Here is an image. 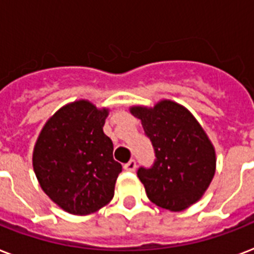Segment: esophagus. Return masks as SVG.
I'll use <instances>...</instances> for the list:
<instances>
[{"label": "esophagus", "mask_w": 254, "mask_h": 254, "mask_svg": "<svg viewBox=\"0 0 254 254\" xmlns=\"http://www.w3.org/2000/svg\"><path fill=\"white\" fill-rule=\"evenodd\" d=\"M135 167H137V163H135L134 159H130L129 162L124 165V169L127 170V171H134Z\"/></svg>", "instance_id": "esophagus-1"}]
</instances>
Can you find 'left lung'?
Returning <instances> with one entry per match:
<instances>
[{"mask_svg":"<svg viewBox=\"0 0 254 254\" xmlns=\"http://www.w3.org/2000/svg\"><path fill=\"white\" fill-rule=\"evenodd\" d=\"M154 147L153 166L139 167V181L154 204L182 211L196 203L208 189L216 170L209 138L190 111L171 100L153 108L131 107Z\"/></svg>","mask_w":254,"mask_h":254,"instance_id":"left-lung-1","label":"left lung"}]
</instances>
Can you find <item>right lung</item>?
Listing matches in <instances>:
<instances>
[{
	"instance_id": "add662e5",
	"label": "right lung",
	"mask_w": 254,
	"mask_h": 254,
	"mask_svg": "<svg viewBox=\"0 0 254 254\" xmlns=\"http://www.w3.org/2000/svg\"><path fill=\"white\" fill-rule=\"evenodd\" d=\"M108 113L88 100L67 104L50 117L35 142L34 173L65 212H96L115 195L123 166L113 159V142L103 130Z\"/></svg>"
}]
</instances>
